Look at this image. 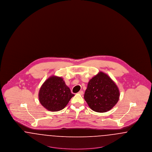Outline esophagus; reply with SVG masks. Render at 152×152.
I'll list each match as a JSON object with an SVG mask.
<instances>
[{"label": "esophagus", "mask_w": 152, "mask_h": 152, "mask_svg": "<svg viewBox=\"0 0 152 152\" xmlns=\"http://www.w3.org/2000/svg\"><path fill=\"white\" fill-rule=\"evenodd\" d=\"M78 94H81V95H83V94H84V92H83V91H79V92H78Z\"/></svg>", "instance_id": "34e87169"}]
</instances>
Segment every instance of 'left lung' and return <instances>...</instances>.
<instances>
[{
	"mask_svg": "<svg viewBox=\"0 0 152 152\" xmlns=\"http://www.w3.org/2000/svg\"><path fill=\"white\" fill-rule=\"evenodd\" d=\"M120 92L108 75L100 72L89 80L84 99L94 112L104 113L112 108L118 101Z\"/></svg>",
	"mask_w": 152,
	"mask_h": 152,
	"instance_id": "1",
	"label": "left lung"
}]
</instances>
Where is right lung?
Listing matches in <instances>:
<instances>
[{"label": "right lung", "instance_id": "right-lung-1", "mask_svg": "<svg viewBox=\"0 0 152 152\" xmlns=\"http://www.w3.org/2000/svg\"><path fill=\"white\" fill-rule=\"evenodd\" d=\"M74 96L62 77L52 76L40 88L39 100L45 108L57 112L64 108Z\"/></svg>", "mask_w": 152, "mask_h": 152}]
</instances>
